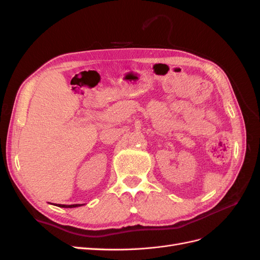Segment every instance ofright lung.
I'll use <instances>...</instances> for the list:
<instances>
[{
  "mask_svg": "<svg viewBox=\"0 0 260 260\" xmlns=\"http://www.w3.org/2000/svg\"><path fill=\"white\" fill-rule=\"evenodd\" d=\"M84 204H74V205H60V204H56L55 206H58V207H62V208H75V207H79L82 206Z\"/></svg>",
  "mask_w": 260,
  "mask_h": 260,
  "instance_id": "1",
  "label": "right lung"
}]
</instances>
